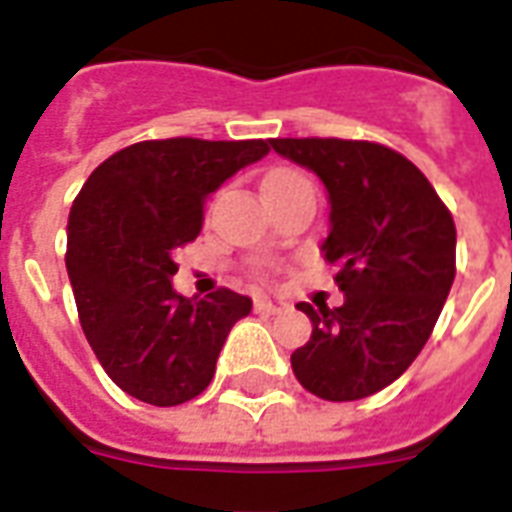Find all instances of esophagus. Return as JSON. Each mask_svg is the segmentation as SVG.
<instances>
[{
  "mask_svg": "<svg viewBox=\"0 0 512 512\" xmlns=\"http://www.w3.org/2000/svg\"><path fill=\"white\" fill-rule=\"evenodd\" d=\"M286 302H283V299H270V297H259L256 299V310H259V313H267V315H278V313H283V310H286Z\"/></svg>",
  "mask_w": 512,
  "mask_h": 512,
  "instance_id": "34e87169",
  "label": "esophagus"
}]
</instances>
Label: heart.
<instances>
[{
  "mask_svg": "<svg viewBox=\"0 0 512 512\" xmlns=\"http://www.w3.org/2000/svg\"><path fill=\"white\" fill-rule=\"evenodd\" d=\"M280 175H294V172H288V169H275V172H270L267 178H280Z\"/></svg>",
  "mask_w": 512,
  "mask_h": 512,
  "instance_id": "1",
  "label": "heart"
}]
</instances>
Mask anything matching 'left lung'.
Returning a JSON list of instances; mask_svg holds the SVG:
<instances>
[{
	"instance_id": "8db88e82",
	"label": "left lung",
	"mask_w": 512,
	"mask_h": 512,
	"mask_svg": "<svg viewBox=\"0 0 512 512\" xmlns=\"http://www.w3.org/2000/svg\"><path fill=\"white\" fill-rule=\"evenodd\" d=\"M329 194V237L340 307L307 305L313 334L291 353L302 386L353 402L391 386L429 340L456 275V226L424 172L378 142L270 140Z\"/></svg>"
}]
</instances>
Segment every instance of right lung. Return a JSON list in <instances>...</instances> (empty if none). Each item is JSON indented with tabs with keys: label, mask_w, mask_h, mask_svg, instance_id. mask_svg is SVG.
<instances>
[{
	"label": "right lung",
	"mask_w": 512,
	"mask_h": 512,
	"mask_svg": "<svg viewBox=\"0 0 512 512\" xmlns=\"http://www.w3.org/2000/svg\"><path fill=\"white\" fill-rule=\"evenodd\" d=\"M270 142L194 137L129 145L99 164L67 221V272L88 345L115 386L156 407L199 397L251 297L186 299L172 253L197 240L205 199Z\"/></svg>",
	"instance_id": "1"
}]
</instances>
